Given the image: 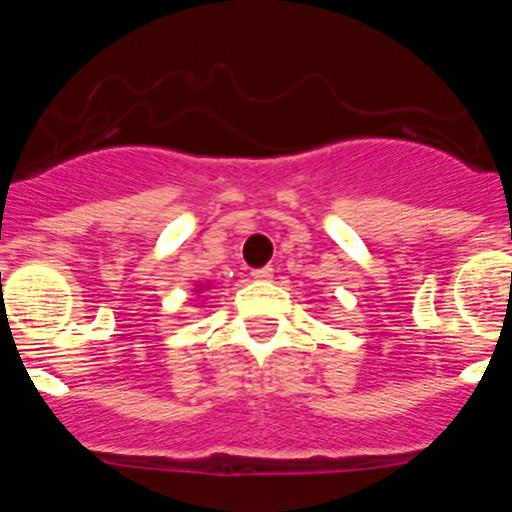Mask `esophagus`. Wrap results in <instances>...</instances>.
Wrapping results in <instances>:
<instances>
[{"mask_svg":"<svg viewBox=\"0 0 512 512\" xmlns=\"http://www.w3.org/2000/svg\"><path fill=\"white\" fill-rule=\"evenodd\" d=\"M251 277L256 279V282H271V279H274V269H269V266H264V269H253Z\"/></svg>","mask_w":512,"mask_h":512,"instance_id":"obj_1","label":"esophagus"}]
</instances>
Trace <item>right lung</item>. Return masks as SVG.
Listing matches in <instances>:
<instances>
[{
    "label": "right lung",
    "mask_w": 512,
    "mask_h": 512,
    "mask_svg": "<svg viewBox=\"0 0 512 512\" xmlns=\"http://www.w3.org/2000/svg\"><path fill=\"white\" fill-rule=\"evenodd\" d=\"M205 289H210V282H200V284H197V287H194V292H197V297H200L202 292H205Z\"/></svg>",
    "instance_id": "right-lung-1"
}]
</instances>
